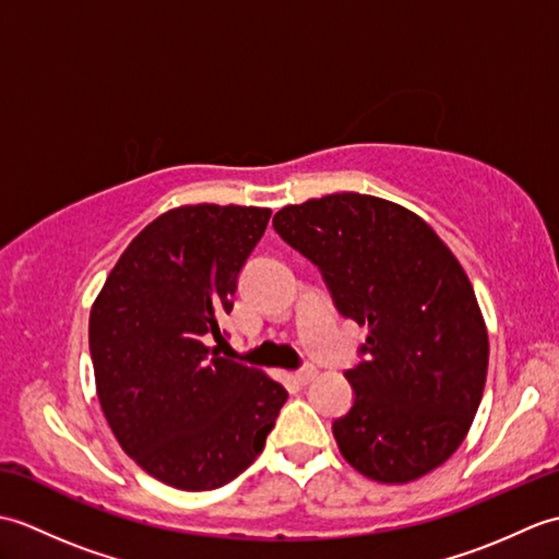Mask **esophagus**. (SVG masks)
I'll use <instances>...</instances> for the list:
<instances>
[{"mask_svg": "<svg viewBox=\"0 0 559 559\" xmlns=\"http://www.w3.org/2000/svg\"><path fill=\"white\" fill-rule=\"evenodd\" d=\"M314 374H317V367L314 365H302L298 372H295V379H298L300 384H307L310 382V379H314Z\"/></svg>", "mask_w": 559, "mask_h": 559, "instance_id": "obj_1", "label": "esophagus"}]
</instances>
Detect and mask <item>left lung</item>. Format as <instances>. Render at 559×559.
I'll use <instances>...</instances> for the list:
<instances>
[{
	"label": "left lung",
	"instance_id": "obj_1",
	"mask_svg": "<svg viewBox=\"0 0 559 559\" xmlns=\"http://www.w3.org/2000/svg\"><path fill=\"white\" fill-rule=\"evenodd\" d=\"M283 242L322 273L336 310L367 324L346 379L353 406L331 430L353 468L411 483L454 454L488 374V331L466 271L408 209L329 194L273 216Z\"/></svg>",
	"mask_w": 559,
	"mask_h": 559
}]
</instances>
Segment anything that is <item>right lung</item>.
<instances>
[{
    "label": "right lung",
    "mask_w": 559,
    "mask_h": 559,
    "mask_svg": "<svg viewBox=\"0 0 559 559\" xmlns=\"http://www.w3.org/2000/svg\"><path fill=\"white\" fill-rule=\"evenodd\" d=\"M269 209L197 204L141 230L93 302L88 346L117 442L177 490H216L254 463L288 391L221 358L237 278Z\"/></svg>",
    "instance_id": "right-lung-1"
}]
</instances>
